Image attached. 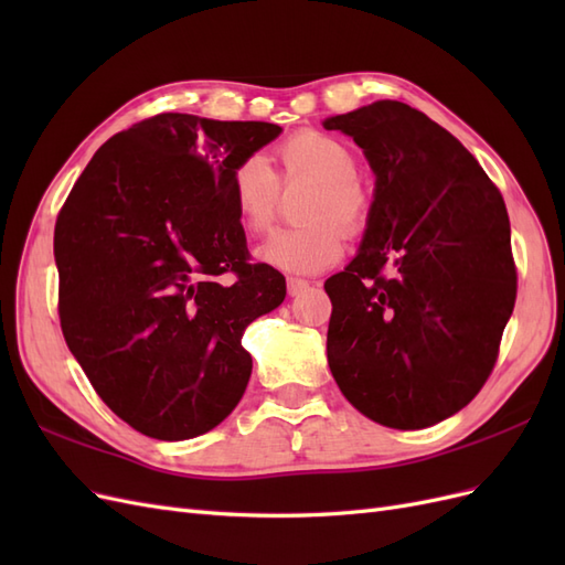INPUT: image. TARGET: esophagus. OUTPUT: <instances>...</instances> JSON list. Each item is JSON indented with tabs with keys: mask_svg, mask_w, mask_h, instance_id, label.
I'll return each mask as SVG.
<instances>
[{
	"mask_svg": "<svg viewBox=\"0 0 565 565\" xmlns=\"http://www.w3.org/2000/svg\"><path fill=\"white\" fill-rule=\"evenodd\" d=\"M309 280H301V278H287V295L289 297H299L301 292H306L309 289Z\"/></svg>",
	"mask_w": 565,
	"mask_h": 565,
	"instance_id": "esophagus-1",
	"label": "esophagus"
}]
</instances>
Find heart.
<instances>
[{"label": "heart", "mask_w": 565, "mask_h": 565, "mask_svg": "<svg viewBox=\"0 0 565 565\" xmlns=\"http://www.w3.org/2000/svg\"><path fill=\"white\" fill-rule=\"evenodd\" d=\"M278 160L280 177L259 152L245 156L231 172L228 198L241 226L247 233H264L278 214L280 183L313 181L301 207V218L309 224L270 233L254 252L270 268L311 276L339 262L344 252L341 226L358 231L365 221L358 158L337 136L301 129L278 146Z\"/></svg>", "instance_id": "heart-1"}]
</instances>
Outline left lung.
<instances>
[{
    "instance_id": "1",
    "label": "left lung",
    "mask_w": 565,
    "mask_h": 565,
    "mask_svg": "<svg viewBox=\"0 0 565 565\" xmlns=\"http://www.w3.org/2000/svg\"><path fill=\"white\" fill-rule=\"evenodd\" d=\"M377 174L361 252L324 282L328 363L347 401L391 429L459 413L498 363L516 301L502 193L455 136L401 100L324 119Z\"/></svg>"
}]
</instances>
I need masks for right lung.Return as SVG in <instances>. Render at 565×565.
I'll use <instances>...</instances> for the list:
<instances>
[{
    "instance_id": "1",
    "label": "right lung",
    "mask_w": 565,
    "mask_h": 565,
    "mask_svg": "<svg viewBox=\"0 0 565 565\" xmlns=\"http://www.w3.org/2000/svg\"><path fill=\"white\" fill-rule=\"evenodd\" d=\"M278 134L270 122L148 117L100 146L63 202L65 344L100 401L143 436L207 434L243 398V334L282 303L285 278L249 264L228 179Z\"/></svg>"
}]
</instances>
